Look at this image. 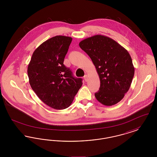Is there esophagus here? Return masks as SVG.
<instances>
[{
    "instance_id": "1",
    "label": "esophagus",
    "mask_w": 157,
    "mask_h": 157,
    "mask_svg": "<svg viewBox=\"0 0 157 157\" xmlns=\"http://www.w3.org/2000/svg\"><path fill=\"white\" fill-rule=\"evenodd\" d=\"M84 79H85V81H87V80H88V75H85L84 76Z\"/></svg>"
}]
</instances>
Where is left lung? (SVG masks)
I'll use <instances>...</instances> for the list:
<instances>
[{
  "label": "left lung",
  "instance_id": "left-lung-1",
  "mask_svg": "<svg viewBox=\"0 0 157 157\" xmlns=\"http://www.w3.org/2000/svg\"><path fill=\"white\" fill-rule=\"evenodd\" d=\"M90 58L100 79L98 101L106 106L118 103L129 89L135 69L129 53L110 37L96 35L79 44Z\"/></svg>",
  "mask_w": 157,
  "mask_h": 157
}]
</instances>
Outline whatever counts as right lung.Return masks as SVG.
I'll list each match as a JSON object with an SVG mask.
<instances>
[{
	"mask_svg": "<svg viewBox=\"0 0 157 157\" xmlns=\"http://www.w3.org/2000/svg\"><path fill=\"white\" fill-rule=\"evenodd\" d=\"M72 40L60 35L48 39L35 50L28 67L32 89L55 109L69 107L82 85V79L74 77L63 64Z\"/></svg>",
	"mask_w": 157,
	"mask_h": 157,
	"instance_id": "1",
	"label": "right lung"
}]
</instances>
